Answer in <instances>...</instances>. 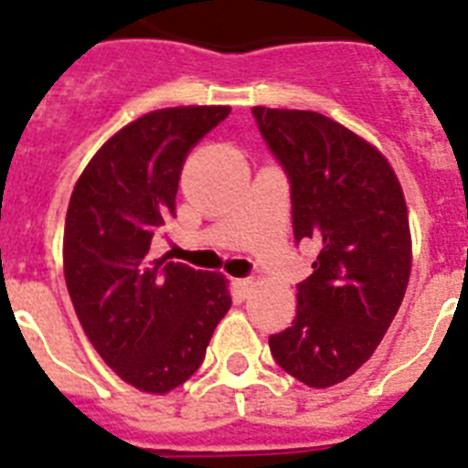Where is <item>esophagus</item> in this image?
I'll return each instance as SVG.
<instances>
[{
	"instance_id": "esophagus-1",
	"label": "esophagus",
	"mask_w": 468,
	"mask_h": 468,
	"mask_svg": "<svg viewBox=\"0 0 468 468\" xmlns=\"http://www.w3.org/2000/svg\"><path fill=\"white\" fill-rule=\"evenodd\" d=\"M234 285H237L239 295L246 297L248 292H250L255 288V281L253 279H239V281H234Z\"/></svg>"
}]
</instances>
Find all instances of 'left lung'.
Returning a JSON list of instances; mask_svg holds the SVG:
<instances>
[{"label":"left lung","mask_w":468,"mask_h":468,"mask_svg":"<svg viewBox=\"0 0 468 468\" xmlns=\"http://www.w3.org/2000/svg\"><path fill=\"white\" fill-rule=\"evenodd\" d=\"M253 114L291 177L295 241L318 248L295 321L270 337L271 356L328 388L373 356L403 302L412 270L403 187L375 144L325 114L262 105Z\"/></svg>","instance_id":"8db88e82"}]
</instances>
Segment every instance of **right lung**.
<instances>
[{
  "label": "right lung",
  "instance_id": "add662e5",
  "mask_svg": "<svg viewBox=\"0 0 468 468\" xmlns=\"http://www.w3.org/2000/svg\"><path fill=\"white\" fill-rule=\"evenodd\" d=\"M229 105L164 107L112 135L69 197L63 270L74 312L126 384L164 396L187 382L229 312V281L150 255L176 218L180 173Z\"/></svg>",
  "mask_w": 468,
  "mask_h": 468
}]
</instances>
